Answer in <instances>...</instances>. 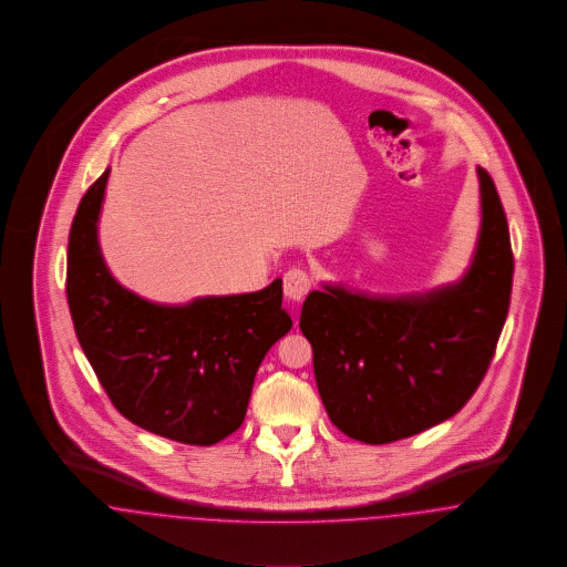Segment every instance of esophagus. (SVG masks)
<instances>
[{
    "mask_svg": "<svg viewBox=\"0 0 567 567\" xmlns=\"http://www.w3.org/2000/svg\"><path fill=\"white\" fill-rule=\"evenodd\" d=\"M311 290V277L302 269H290L284 275V295L288 300L298 302Z\"/></svg>",
    "mask_w": 567,
    "mask_h": 567,
    "instance_id": "esophagus-1",
    "label": "esophagus"
}]
</instances>
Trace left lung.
Returning a JSON list of instances; mask_svg holds the SVG:
<instances>
[{
  "instance_id": "1",
  "label": "left lung",
  "mask_w": 567,
  "mask_h": 567,
  "mask_svg": "<svg viewBox=\"0 0 567 567\" xmlns=\"http://www.w3.org/2000/svg\"><path fill=\"white\" fill-rule=\"evenodd\" d=\"M482 221L467 272L444 288L369 297L313 290L300 330L332 424L364 444H390L454 416L476 392L506 324L514 258L506 213L477 166Z\"/></svg>"
}]
</instances>
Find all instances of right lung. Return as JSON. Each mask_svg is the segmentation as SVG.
Returning a JSON list of instances; mask_svg holds the SVG:
<instances>
[{
    "instance_id": "1",
    "label": "right lung",
    "mask_w": 567,
    "mask_h": 567,
    "mask_svg": "<svg viewBox=\"0 0 567 567\" xmlns=\"http://www.w3.org/2000/svg\"><path fill=\"white\" fill-rule=\"evenodd\" d=\"M109 173L83 196L68 239L65 295L79 343L120 414L189 446H213L245 420L256 371L292 320L281 279L260 292L157 305L111 275L97 219Z\"/></svg>"
}]
</instances>
